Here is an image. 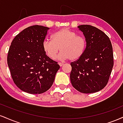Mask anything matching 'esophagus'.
<instances>
[{"instance_id": "esophagus-1", "label": "esophagus", "mask_w": 123, "mask_h": 123, "mask_svg": "<svg viewBox=\"0 0 123 123\" xmlns=\"http://www.w3.org/2000/svg\"><path fill=\"white\" fill-rule=\"evenodd\" d=\"M58 65L60 66H62L63 65V63H61V62H58Z\"/></svg>"}]
</instances>
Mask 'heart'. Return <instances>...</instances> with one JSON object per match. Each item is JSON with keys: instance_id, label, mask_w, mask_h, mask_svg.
<instances>
[{"instance_id": "1", "label": "heart", "mask_w": 123, "mask_h": 123, "mask_svg": "<svg viewBox=\"0 0 123 123\" xmlns=\"http://www.w3.org/2000/svg\"><path fill=\"white\" fill-rule=\"evenodd\" d=\"M51 39L52 41L44 40L42 43L43 51L51 60H55L60 49L61 59L78 60L84 55L86 48L85 38L68 29L58 31Z\"/></svg>"}]
</instances>
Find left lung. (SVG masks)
Segmentation results:
<instances>
[{
    "label": "left lung",
    "mask_w": 123,
    "mask_h": 123,
    "mask_svg": "<svg viewBox=\"0 0 123 123\" xmlns=\"http://www.w3.org/2000/svg\"><path fill=\"white\" fill-rule=\"evenodd\" d=\"M78 27L85 36L86 48L81 58L70 63L71 83L80 92L92 93L108 82L113 66V49L108 37L100 29L88 25Z\"/></svg>",
    "instance_id": "1"
}]
</instances>
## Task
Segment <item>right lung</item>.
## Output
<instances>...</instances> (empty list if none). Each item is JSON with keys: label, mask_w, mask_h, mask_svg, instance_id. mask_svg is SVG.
<instances>
[{"label": "right lung", "mask_w": 123, "mask_h": 123, "mask_svg": "<svg viewBox=\"0 0 123 123\" xmlns=\"http://www.w3.org/2000/svg\"><path fill=\"white\" fill-rule=\"evenodd\" d=\"M49 28L34 25L19 32L11 42L7 63L13 81L22 91L41 94L54 82L60 66L46 55L42 43Z\"/></svg>", "instance_id": "obj_1"}]
</instances>
